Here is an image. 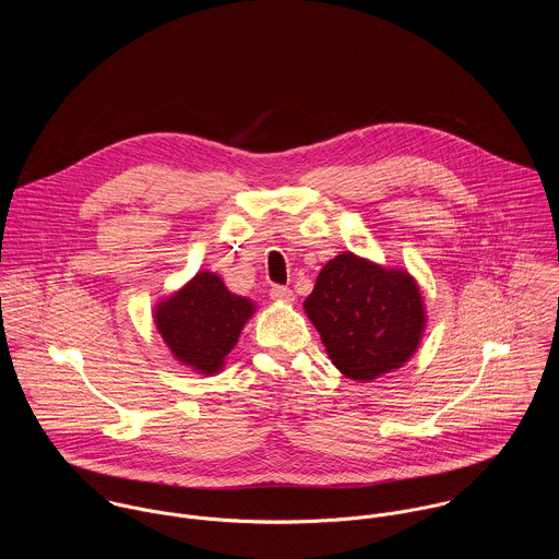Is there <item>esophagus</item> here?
Wrapping results in <instances>:
<instances>
[{
    "label": "esophagus",
    "mask_w": 559,
    "mask_h": 559,
    "mask_svg": "<svg viewBox=\"0 0 559 559\" xmlns=\"http://www.w3.org/2000/svg\"><path fill=\"white\" fill-rule=\"evenodd\" d=\"M269 295H271V299H275V301H284V304L295 301L293 290H290V288H286V286H273V288L269 290Z\"/></svg>",
    "instance_id": "obj_1"
}]
</instances>
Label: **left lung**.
I'll use <instances>...</instances> for the list:
<instances>
[{
  "instance_id": "1",
  "label": "left lung",
  "mask_w": 559,
  "mask_h": 559,
  "mask_svg": "<svg viewBox=\"0 0 559 559\" xmlns=\"http://www.w3.org/2000/svg\"><path fill=\"white\" fill-rule=\"evenodd\" d=\"M333 366L372 381L415 353L426 324L415 280L350 251L329 260L304 304Z\"/></svg>"
}]
</instances>
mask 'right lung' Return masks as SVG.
Returning a JSON list of instances; mask_svg holds the SVG:
<instances>
[{"instance_id": "1", "label": "right lung", "mask_w": 559, "mask_h": 559, "mask_svg": "<svg viewBox=\"0 0 559 559\" xmlns=\"http://www.w3.org/2000/svg\"><path fill=\"white\" fill-rule=\"evenodd\" d=\"M253 304L202 271L157 306L155 322L171 355L198 372L215 374L235 348Z\"/></svg>"}]
</instances>
